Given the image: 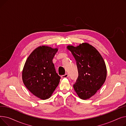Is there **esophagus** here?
Segmentation results:
<instances>
[{"label":"esophagus","mask_w":126,"mask_h":126,"mask_svg":"<svg viewBox=\"0 0 126 126\" xmlns=\"http://www.w3.org/2000/svg\"><path fill=\"white\" fill-rule=\"evenodd\" d=\"M68 77V74H65V75H62L61 76V78H67Z\"/></svg>","instance_id":"esophagus-1"}]
</instances>
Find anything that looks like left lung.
<instances>
[{"label": "left lung", "instance_id": "1", "mask_svg": "<svg viewBox=\"0 0 126 126\" xmlns=\"http://www.w3.org/2000/svg\"><path fill=\"white\" fill-rule=\"evenodd\" d=\"M77 63L78 78L74 88L79 97L87 100L95 94L104 83L107 69L103 58L94 46L87 43L67 47Z\"/></svg>", "mask_w": 126, "mask_h": 126}]
</instances>
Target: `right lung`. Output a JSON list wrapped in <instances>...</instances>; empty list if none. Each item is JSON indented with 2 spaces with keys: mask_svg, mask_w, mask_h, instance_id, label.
Listing matches in <instances>:
<instances>
[{
  "mask_svg": "<svg viewBox=\"0 0 126 126\" xmlns=\"http://www.w3.org/2000/svg\"><path fill=\"white\" fill-rule=\"evenodd\" d=\"M57 51L58 48L39 46L29 56L22 70V80L26 87L42 100L51 96L61 79L52 62Z\"/></svg>",
  "mask_w": 126,
  "mask_h": 126,
  "instance_id": "add662e5",
  "label": "right lung"
}]
</instances>
